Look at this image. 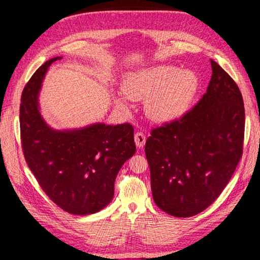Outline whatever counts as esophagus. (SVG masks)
I'll use <instances>...</instances> for the list:
<instances>
[{
    "label": "esophagus",
    "instance_id": "1",
    "mask_svg": "<svg viewBox=\"0 0 260 260\" xmlns=\"http://www.w3.org/2000/svg\"><path fill=\"white\" fill-rule=\"evenodd\" d=\"M134 140H135V144L138 146L139 148H142L144 144H146V135L143 133H141V132H136L135 135H134Z\"/></svg>",
    "mask_w": 260,
    "mask_h": 260
}]
</instances>
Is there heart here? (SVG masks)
Instances as JSON below:
<instances>
[{"label":"heart","instance_id":"b5f03b06","mask_svg":"<svg viewBox=\"0 0 260 260\" xmlns=\"http://www.w3.org/2000/svg\"><path fill=\"white\" fill-rule=\"evenodd\" d=\"M199 89V78L191 70H178L172 65L140 70L126 77L122 91L132 101H146L150 119L166 122L187 111ZM124 105V101L118 100Z\"/></svg>","mask_w":260,"mask_h":260}]
</instances>
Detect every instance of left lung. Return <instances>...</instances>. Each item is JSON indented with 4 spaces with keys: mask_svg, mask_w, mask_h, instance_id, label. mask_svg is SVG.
Returning <instances> with one entry per match:
<instances>
[{
    "mask_svg": "<svg viewBox=\"0 0 260 260\" xmlns=\"http://www.w3.org/2000/svg\"><path fill=\"white\" fill-rule=\"evenodd\" d=\"M206 93L179 119L152 128L146 142L156 205L178 218L199 214L230 182L243 153L245 113L236 82L211 59Z\"/></svg>",
    "mask_w": 260,
    "mask_h": 260,
    "instance_id": "8db88e82",
    "label": "left lung"
}]
</instances>
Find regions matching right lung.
I'll use <instances>...</instances> for the list:
<instances>
[{
	"label": "right lung",
	"mask_w": 260,
	"mask_h": 260,
	"mask_svg": "<svg viewBox=\"0 0 260 260\" xmlns=\"http://www.w3.org/2000/svg\"><path fill=\"white\" fill-rule=\"evenodd\" d=\"M57 59L60 57L41 65L21 93V148L38 183L55 204L71 214H91L112 200L117 174L136 150L134 128L128 122L68 132L49 128L39 112L38 93Z\"/></svg>",
	"instance_id": "add662e5"
}]
</instances>
